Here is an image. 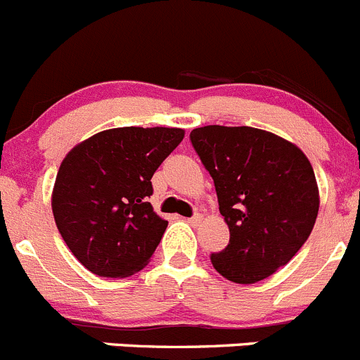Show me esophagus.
Here are the masks:
<instances>
[{"label": "esophagus", "mask_w": 360, "mask_h": 360, "mask_svg": "<svg viewBox=\"0 0 360 360\" xmlns=\"http://www.w3.org/2000/svg\"><path fill=\"white\" fill-rule=\"evenodd\" d=\"M200 220H202V214L195 213L191 218H188V224H190V226H197V224H199Z\"/></svg>", "instance_id": "1"}]
</instances>
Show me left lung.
<instances>
[{
	"instance_id": "1",
	"label": "left lung",
	"mask_w": 360,
	"mask_h": 360,
	"mask_svg": "<svg viewBox=\"0 0 360 360\" xmlns=\"http://www.w3.org/2000/svg\"><path fill=\"white\" fill-rule=\"evenodd\" d=\"M191 146L213 177L229 245L211 254L238 284L270 277L307 241L320 207L311 163L295 143L257 127L204 126Z\"/></svg>"
}]
</instances>
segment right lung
<instances>
[{"mask_svg": "<svg viewBox=\"0 0 360 360\" xmlns=\"http://www.w3.org/2000/svg\"><path fill=\"white\" fill-rule=\"evenodd\" d=\"M184 139L179 127H115L78 143L53 188V214L76 259L99 277H129L153 257L169 221L149 199L163 160Z\"/></svg>", "mask_w": 360, "mask_h": 360, "instance_id": "1", "label": "right lung"}]
</instances>
